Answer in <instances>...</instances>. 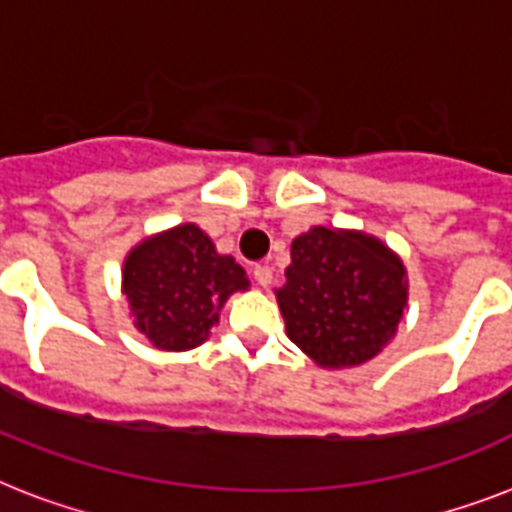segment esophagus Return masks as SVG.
I'll return each mask as SVG.
<instances>
[{
  "mask_svg": "<svg viewBox=\"0 0 512 512\" xmlns=\"http://www.w3.org/2000/svg\"><path fill=\"white\" fill-rule=\"evenodd\" d=\"M252 276H255V281L260 284V287H271L273 281V271L268 268V265H255V271H252Z\"/></svg>",
  "mask_w": 512,
  "mask_h": 512,
  "instance_id": "1",
  "label": "esophagus"
}]
</instances>
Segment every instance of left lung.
<instances>
[{"label": "left lung", "mask_w": 512, "mask_h": 512, "mask_svg": "<svg viewBox=\"0 0 512 512\" xmlns=\"http://www.w3.org/2000/svg\"><path fill=\"white\" fill-rule=\"evenodd\" d=\"M287 284L276 289L289 340L319 366H358L396 335L406 268L361 231L316 225L292 241Z\"/></svg>", "instance_id": "left-lung-1"}]
</instances>
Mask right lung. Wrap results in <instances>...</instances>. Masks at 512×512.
<instances>
[{"label": "right lung", "instance_id": "add662e5", "mask_svg": "<svg viewBox=\"0 0 512 512\" xmlns=\"http://www.w3.org/2000/svg\"><path fill=\"white\" fill-rule=\"evenodd\" d=\"M249 279L220 255L199 225L183 223L143 239L124 260L122 292L138 332L159 350H191L209 337L220 308Z\"/></svg>", "mask_w": 512, "mask_h": 512}]
</instances>
